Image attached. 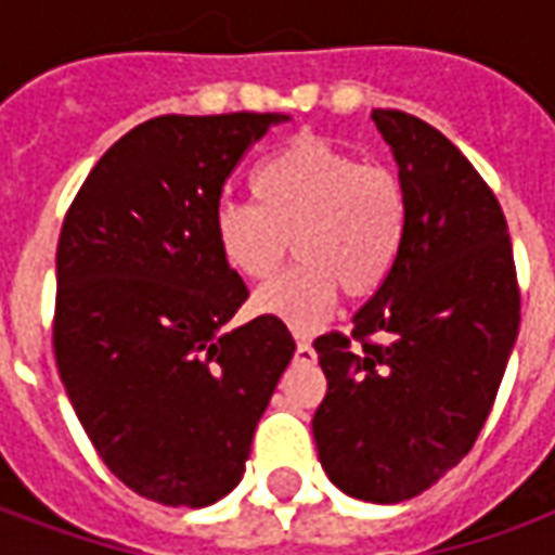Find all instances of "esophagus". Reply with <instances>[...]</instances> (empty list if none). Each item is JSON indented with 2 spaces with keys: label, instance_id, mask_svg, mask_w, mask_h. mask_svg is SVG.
Wrapping results in <instances>:
<instances>
[{
  "label": "esophagus",
  "instance_id": "obj_1",
  "mask_svg": "<svg viewBox=\"0 0 555 555\" xmlns=\"http://www.w3.org/2000/svg\"><path fill=\"white\" fill-rule=\"evenodd\" d=\"M318 360V353L309 341H297V350H294V362H300V365H312Z\"/></svg>",
  "mask_w": 555,
  "mask_h": 555
}]
</instances>
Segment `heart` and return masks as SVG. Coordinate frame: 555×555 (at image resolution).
<instances>
[{"label":"heart","mask_w":555,"mask_h":555,"mask_svg":"<svg viewBox=\"0 0 555 555\" xmlns=\"http://www.w3.org/2000/svg\"><path fill=\"white\" fill-rule=\"evenodd\" d=\"M253 193L258 205L225 198L214 210L222 261L243 279H267L288 253V237L297 255V264L255 294L253 312L309 333L336 291L362 300L389 279L408 222L392 171L302 137L258 166Z\"/></svg>","instance_id":"heart-1"}]
</instances>
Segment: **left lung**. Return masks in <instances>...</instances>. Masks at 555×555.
<instances>
[{"instance_id": "1", "label": "left lung", "mask_w": 555, "mask_h": 555, "mask_svg": "<svg viewBox=\"0 0 555 555\" xmlns=\"http://www.w3.org/2000/svg\"><path fill=\"white\" fill-rule=\"evenodd\" d=\"M372 121L398 163L404 243L353 333L314 338L326 396L312 434L338 490L392 505L473 449L512 357L520 291L502 207L473 163L422 118L374 109Z\"/></svg>"}]
</instances>
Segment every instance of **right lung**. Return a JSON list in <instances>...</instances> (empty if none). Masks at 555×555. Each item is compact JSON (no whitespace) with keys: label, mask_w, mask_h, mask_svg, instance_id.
Segmentation results:
<instances>
[{"label":"right lung","mask_w":555,"mask_h":555,"mask_svg":"<svg viewBox=\"0 0 555 555\" xmlns=\"http://www.w3.org/2000/svg\"><path fill=\"white\" fill-rule=\"evenodd\" d=\"M282 121L151 118L98 159L62 225L59 377L113 476L171 508H205L237 488L297 348L264 314L225 326L249 291L214 237L229 175Z\"/></svg>","instance_id":"1"}]
</instances>
